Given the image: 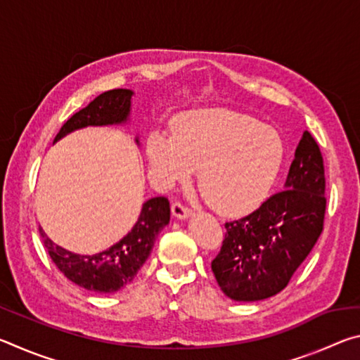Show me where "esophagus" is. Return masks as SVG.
Segmentation results:
<instances>
[{"instance_id":"esophagus-1","label":"esophagus","mask_w":360,"mask_h":360,"mask_svg":"<svg viewBox=\"0 0 360 360\" xmlns=\"http://www.w3.org/2000/svg\"><path fill=\"white\" fill-rule=\"evenodd\" d=\"M172 212H173V216L178 217V219H187V217L192 216V210L186 208V206H182L178 202L172 205Z\"/></svg>"}]
</instances>
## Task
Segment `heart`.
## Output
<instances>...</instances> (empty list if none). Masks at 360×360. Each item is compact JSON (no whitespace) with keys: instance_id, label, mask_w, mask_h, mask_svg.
<instances>
[{"instance_id":"b5f03b06","label":"heart","mask_w":360,"mask_h":360,"mask_svg":"<svg viewBox=\"0 0 360 360\" xmlns=\"http://www.w3.org/2000/svg\"><path fill=\"white\" fill-rule=\"evenodd\" d=\"M173 127L150 131L146 141L158 187L184 184L200 168V187L219 214L246 216L265 203L284 167L285 144L278 130L229 109L182 114Z\"/></svg>"}]
</instances>
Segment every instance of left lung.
I'll use <instances>...</instances> for the list:
<instances>
[{"label":"left lung","mask_w":360,"mask_h":360,"mask_svg":"<svg viewBox=\"0 0 360 360\" xmlns=\"http://www.w3.org/2000/svg\"><path fill=\"white\" fill-rule=\"evenodd\" d=\"M324 195V160L318 143L304 131L284 191L249 216L225 224L222 248L211 262L224 294L255 302L281 292L322 233Z\"/></svg>","instance_id":"obj_1"}]
</instances>
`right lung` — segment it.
Here are the masks:
<instances>
[{
    "label": "right lung",
    "mask_w": 360,
    "mask_h": 360,
    "mask_svg": "<svg viewBox=\"0 0 360 360\" xmlns=\"http://www.w3.org/2000/svg\"><path fill=\"white\" fill-rule=\"evenodd\" d=\"M131 96L133 92L127 89H114L98 95L65 122L56 136V141L71 131L89 125L125 124L130 115ZM168 222V198L155 197L143 205L136 222L129 233L101 252H71L56 245L41 227L39 233L52 262L70 281L77 284L79 288L98 292V294H112L135 279L139 268L149 257L157 235Z\"/></svg>",
    "instance_id": "add662e5"
}]
</instances>
